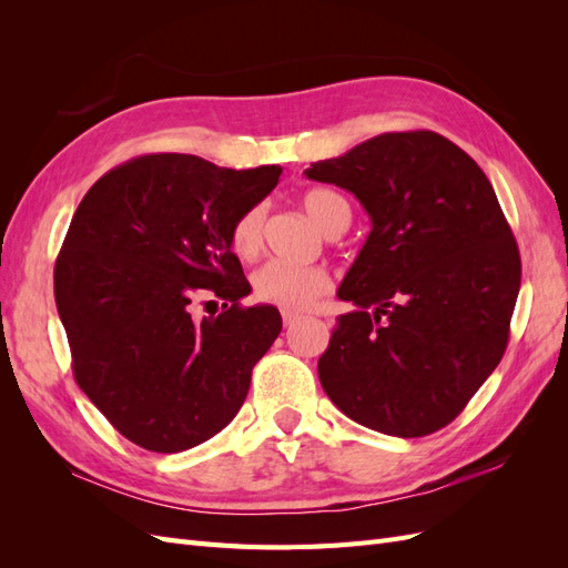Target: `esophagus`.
<instances>
[{
  "mask_svg": "<svg viewBox=\"0 0 568 568\" xmlns=\"http://www.w3.org/2000/svg\"><path fill=\"white\" fill-rule=\"evenodd\" d=\"M282 320H284V326H291L301 320V315L294 311H282Z\"/></svg>",
  "mask_w": 568,
  "mask_h": 568,
  "instance_id": "obj_1",
  "label": "esophagus"
}]
</instances>
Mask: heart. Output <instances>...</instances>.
Here are the masks:
<instances>
[{"label":"heart","instance_id":"1","mask_svg":"<svg viewBox=\"0 0 568 568\" xmlns=\"http://www.w3.org/2000/svg\"><path fill=\"white\" fill-rule=\"evenodd\" d=\"M303 211L326 234L336 225H351V205L332 189H311L303 196ZM265 205H251L234 220L230 232L232 251L242 261H253L263 248ZM329 291V274L313 265L267 263L253 274V296L284 311H305Z\"/></svg>","mask_w":568,"mask_h":568}]
</instances>
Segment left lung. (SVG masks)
Wrapping results in <instances>:
<instances>
[{"mask_svg":"<svg viewBox=\"0 0 568 568\" xmlns=\"http://www.w3.org/2000/svg\"><path fill=\"white\" fill-rule=\"evenodd\" d=\"M355 194L372 232L338 286L317 363L332 403L374 432L419 438L467 407L509 341L521 257L476 161L432 130L386 132L305 170Z\"/></svg>","mask_w":568,"mask_h":568,"instance_id":"1","label":"left lung"}]
</instances>
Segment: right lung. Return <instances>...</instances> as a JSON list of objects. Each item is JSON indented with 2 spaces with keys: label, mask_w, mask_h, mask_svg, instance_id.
I'll return each mask as SVG.
<instances>
[{
  "label": "right lung",
  "mask_w": 568,
  "mask_h": 568,
  "mask_svg": "<svg viewBox=\"0 0 568 568\" xmlns=\"http://www.w3.org/2000/svg\"><path fill=\"white\" fill-rule=\"evenodd\" d=\"M280 175L149 153L80 201L54 267L57 311L78 386L140 448L182 453L222 432L280 336L277 307L239 303L251 284L230 244ZM205 297L223 313L194 323Z\"/></svg>",
  "instance_id": "1"
}]
</instances>
